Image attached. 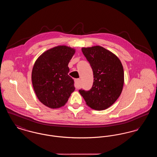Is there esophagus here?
<instances>
[{"mask_svg":"<svg viewBox=\"0 0 157 157\" xmlns=\"http://www.w3.org/2000/svg\"><path fill=\"white\" fill-rule=\"evenodd\" d=\"M79 82H80V79H75V87H76V88H79Z\"/></svg>","mask_w":157,"mask_h":157,"instance_id":"34e87169","label":"esophagus"}]
</instances>
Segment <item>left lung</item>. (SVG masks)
<instances>
[{"mask_svg":"<svg viewBox=\"0 0 157 157\" xmlns=\"http://www.w3.org/2000/svg\"><path fill=\"white\" fill-rule=\"evenodd\" d=\"M94 74L92 88L79 92L90 108L101 111L110 107L122 92L124 72L120 59L111 51L100 46L82 48Z\"/></svg>","mask_w":157,"mask_h":157,"instance_id":"left-lung-1","label":"left lung"}]
</instances>
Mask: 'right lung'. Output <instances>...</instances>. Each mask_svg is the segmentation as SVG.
I'll return each mask as SVG.
<instances>
[{
  "label": "right lung",
  "mask_w": 157,
  "mask_h": 157,
  "mask_svg": "<svg viewBox=\"0 0 157 157\" xmlns=\"http://www.w3.org/2000/svg\"><path fill=\"white\" fill-rule=\"evenodd\" d=\"M75 49L65 45L43 53L35 62L32 82L36 95L45 106L54 109L64 106L75 90L74 79L68 75V63Z\"/></svg>",
  "instance_id": "obj_1"
}]
</instances>
